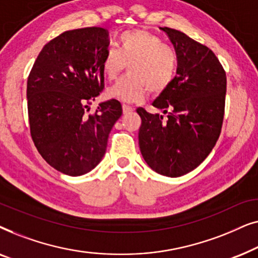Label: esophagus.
Segmentation results:
<instances>
[{
    "label": "esophagus",
    "mask_w": 258,
    "mask_h": 258,
    "mask_svg": "<svg viewBox=\"0 0 258 258\" xmlns=\"http://www.w3.org/2000/svg\"><path fill=\"white\" fill-rule=\"evenodd\" d=\"M122 109H123V114H128V112H132L134 110L130 105H126V104H123Z\"/></svg>",
    "instance_id": "34e87169"
}]
</instances>
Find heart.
<instances>
[{
  "label": "heart",
  "instance_id": "heart-1",
  "mask_svg": "<svg viewBox=\"0 0 258 258\" xmlns=\"http://www.w3.org/2000/svg\"><path fill=\"white\" fill-rule=\"evenodd\" d=\"M177 52L161 37L146 29L124 31L118 37V50L109 48L102 56L105 79L114 81L128 64L129 75L107 91L116 100L134 103L147 97L149 90L161 94L170 86L177 72Z\"/></svg>",
  "mask_w": 258,
  "mask_h": 258
}]
</instances>
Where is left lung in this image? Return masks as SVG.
Returning <instances> with one entry per match:
<instances>
[{"mask_svg": "<svg viewBox=\"0 0 258 258\" xmlns=\"http://www.w3.org/2000/svg\"><path fill=\"white\" fill-rule=\"evenodd\" d=\"M170 38L178 63L172 83L153 105L168 114L141 116L139 144L147 164L168 177H179L199 167L220 137L224 116L227 76L216 55L206 45L171 28H161Z\"/></svg>", "mask_w": 258, "mask_h": 258, "instance_id": "8db88e82", "label": "left lung"}]
</instances>
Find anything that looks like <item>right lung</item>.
Wrapping results in <instances>:
<instances>
[{
	"label": "right lung",
	"mask_w": 258,
	"mask_h": 258,
	"mask_svg": "<svg viewBox=\"0 0 258 258\" xmlns=\"http://www.w3.org/2000/svg\"><path fill=\"white\" fill-rule=\"evenodd\" d=\"M108 45L104 28L64 31L44 45L28 77L31 139L45 162L62 174L93 170L122 115L117 100L102 102L94 115H84L104 88L101 61Z\"/></svg>",
	"instance_id": "add662e5"
}]
</instances>
